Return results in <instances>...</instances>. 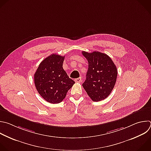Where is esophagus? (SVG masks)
<instances>
[{"label": "esophagus", "instance_id": "obj_1", "mask_svg": "<svg viewBox=\"0 0 151 151\" xmlns=\"http://www.w3.org/2000/svg\"><path fill=\"white\" fill-rule=\"evenodd\" d=\"M75 81L76 82H77V83H81V82H82V79H81V77H79V78H78L75 79Z\"/></svg>", "mask_w": 151, "mask_h": 151}]
</instances>
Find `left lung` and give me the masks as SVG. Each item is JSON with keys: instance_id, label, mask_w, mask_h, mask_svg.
<instances>
[{"instance_id": "obj_1", "label": "left lung", "mask_w": 151, "mask_h": 151, "mask_svg": "<svg viewBox=\"0 0 151 151\" xmlns=\"http://www.w3.org/2000/svg\"><path fill=\"white\" fill-rule=\"evenodd\" d=\"M88 62L86 78L82 86L93 101H99L110 94L115 85L117 70L112 59L99 52H82Z\"/></svg>"}]
</instances>
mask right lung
Here are the masks:
<instances>
[{"label":"right lung","mask_w":151,"mask_h":151,"mask_svg":"<svg viewBox=\"0 0 151 151\" xmlns=\"http://www.w3.org/2000/svg\"><path fill=\"white\" fill-rule=\"evenodd\" d=\"M64 59L56 54L49 56L40 63L34 74L37 91L50 103H61L75 83L63 68Z\"/></svg>","instance_id":"add662e5"}]
</instances>
